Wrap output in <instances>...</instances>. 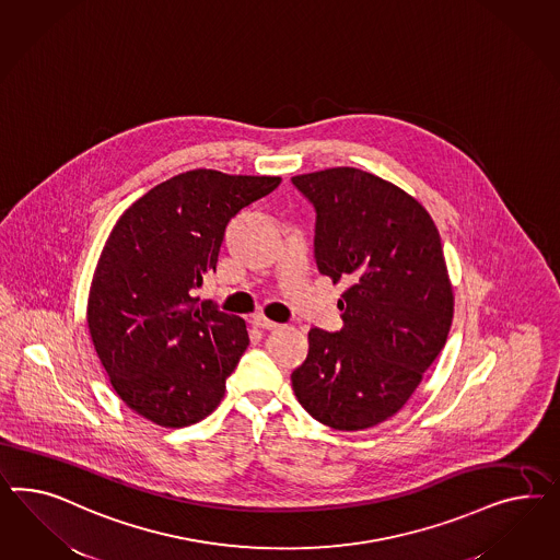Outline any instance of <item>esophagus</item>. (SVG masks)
<instances>
[{"mask_svg": "<svg viewBox=\"0 0 560 560\" xmlns=\"http://www.w3.org/2000/svg\"><path fill=\"white\" fill-rule=\"evenodd\" d=\"M253 324H255L256 328H260V330H275L279 324L272 323L269 320L267 316H262V314H256L253 316Z\"/></svg>", "mask_w": 560, "mask_h": 560, "instance_id": "34e87169", "label": "esophagus"}]
</instances>
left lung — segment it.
Masks as SVG:
<instances>
[{
    "mask_svg": "<svg viewBox=\"0 0 560 560\" xmlns=\"http://www.w3.org/2000/svg\"><path fill=\"white\" fill-rule=\"evenodd\" d=\"M291 185L316 213L318 269L347 283L345 326L310 330L291 386L316 421L361 431L407 405L447 340L454 295L440 232L423 205L363 170H320Z\"/></svg>",
    "mask_w": 560,
    "mask_h": 560,
    "instance_id": "left-lung-1",
    "label": "left lung"
}]
</instances>
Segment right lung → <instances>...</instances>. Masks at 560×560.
<instances>
[{
    "instance_id": "right-lung-1",
    "label": "right lung",
    "mask_w": 560,
    "mask_h": 560,
    "mask_svg": "<svg viewBox=\"0 0 560 560\" xmlns=\"http://www.w3.org/2000/svg\"><path fill=\"white\" fill-rule=\"evenodd\" d=\"M279 176L190 170L131 205L102 248L88 300L96 353L122 402L162 427H187L220 405L250 337L246 323L199 302L237 211Z\"/></svg>"
}]
</instances>
